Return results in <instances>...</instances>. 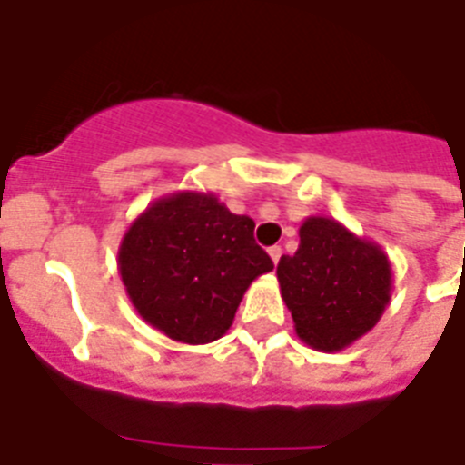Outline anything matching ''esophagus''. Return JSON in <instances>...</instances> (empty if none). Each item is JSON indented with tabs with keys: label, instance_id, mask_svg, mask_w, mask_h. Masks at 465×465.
I'll list each match as a JSON object with an SVG mask.
<instances>
[{
	"label": "esophagus",
	"instance_id": "34e87169",
	"mask_svg": "<svg viewBox=\"0 0 465 465\" xmlns=\"http://www.w3.org/2000/svg\"><path fill=\"white\" fill-rule=\"evenodd\" d=\"M269 257H272V262H274V264H279V260H281V252H283V251H281V245H272V248H269Z\"/></svg>",
	"mask_w": 465,
	"mask_h": 465
}]
</instances>
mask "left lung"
Here are the masks:
<instances>
[{"label":"left lung","instance_id":"1","mask_svg":"<svg viewBox=\"0 0 465 465\" xmlns=\"http://www.w3.org/2000/svg\"><path fill=\"white\" fill-rule=\"evenodd\" d=\"M276 276L295 333L319 352H341L369 333L392 295L383 248L331 217L300 224L298 251L281 257Z\"/></svg>","mask_w":465,"mask_h":465}]
</instances>
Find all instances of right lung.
I'll return each instance as SVG.
<instances>
[{
    "mask_svg": "<svg viewBox=\"0 0 465 465\" xmlns=\"http://www.w3.org/2000/svg\"><path fill=\"white\" fill-rule=\"evenodd\" d=\"M255 222L214 193L177 191L153 201L124 232L118 269L139 317L186 345L229 331L245 291L274 269Z\"/></svg>",
    "mask_w": 465,
    "mask_h": 465,
    "instance_id": "obj_1",
    "label": "right lung"
}]
</instances>
